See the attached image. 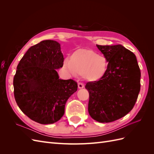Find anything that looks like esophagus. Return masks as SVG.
Segmentation results:
<instances>
[{"label":"esophagus","mask_w":154,"mask_h":154,"mask_svg":"<svg viewBox=\"0 0 154 154\" xmlns=\"http://www.w3.org/2000/svg\"><path fill=\"white\" fill-rule=\"evenodd\" d=\"M78 86L79 88H83V87H84V85H83L82 83H80V82L78 83Z\"/></svg>","instance_id":"1"}]
</instances>
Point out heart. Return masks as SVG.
<instances>
[{"label":"heart","instance_id":"heart-1","mask_svg":"<svg viewBox=\"0 0 154 154\" xmlns=\"http://www.w3.org/2000/svg\"><path fill=\"white\" fill-rule=\"evenodd\" d=\"M63 67L71 75H82L85 80L96 82L103 78L107 72L109 62L103 55L91 49H78L70 59L64 60Z\"/></svg>","mask_w":154,"mask_h":154}]
</instances>
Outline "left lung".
Here are the masks:
<instances>
[{
  "instance_id": "8db88e82",
  "label": "left lung",
  "mask_w": 154,
  "mask_h": 154,
  "mask_svg": "<svg viewBox=\"0 0 154 154\" xmlns=\"http://www.w3.org/2000/svg\"><path fill=\"white\" fill-rule=\"evenodd\" d=\"M97 48L109 62L106 75L88 82V110L100 123H110L123 118L131 110L140 91L141 72L136 57L123 45H100Z\"/></svg>"
}]
</instances>
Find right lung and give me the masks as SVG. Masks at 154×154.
I'll use <instances>...</instances> for the list:
<instances>
[{
  "instance_id": "1",
  "label": "right lung",
  "mask_w": 154,
  "mask_h": 154,
  "mask_svg": "<svg viewBox=\"0 0 154 154\" xmlns=\"http://www.w3.org/2000/svg\"><path fill=\"white\" fill-rule=\"evenodd\" d=\"M60 44L47 40L31 47L22 58L13 78L14 96L20 109L40 124H52L64 114L69 97L77 91L71 79L61 80L56 69L63 67Z\"/></svg>"
}]
</instances>
